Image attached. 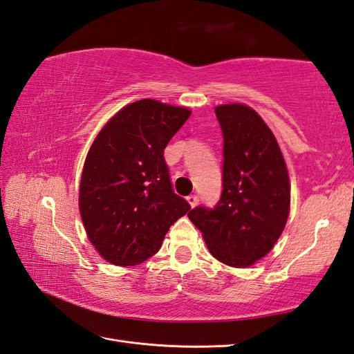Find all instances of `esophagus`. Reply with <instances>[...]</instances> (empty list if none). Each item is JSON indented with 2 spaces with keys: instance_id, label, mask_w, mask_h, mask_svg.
Masks as SVG:
<instances>
[{
  "instance_id": "1",
  "label": "esophagus",
  "mask_w": 354,
  "mask_h": 354,
  "mask_svg": "<svg viewBox=\"0 0 354 354\" xmlns=\"http://www.w3.org/2000/svg\"><path fill=\"white\" fill-rule=\"evenodd\" d=\"M187 202L190 203V207H192V208H194L196 205H197V202H199V197H197L196 194H190V196L187 197Z\"/></svg>"
}]
</instances>
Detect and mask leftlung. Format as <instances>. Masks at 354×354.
Returning a JSON list of instances; mask_svg holds the SVG:
<instances>
[{"mask_svg": "<svg viewBox=\"0 0 354 354\" xmlns=\"http://www.w3.org/2000/svg\"><path fill=\"white\" fill-rule=\"evenodd\" d=\"M223 133V190L214 208L188 212L212 257L243 268L264 258L290 214V178L276 138L253 109L216 106Z\"/></svg>", "mask_w": 354, "mask_h": 354, "instance_id": "left-lung-1", "label": "left lung"}]
</instances>
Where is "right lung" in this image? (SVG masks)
<instances>
[{"mask_svg": "<svg viewBox=\"0 0 354 354\" xmlns=\"http://www.w3.org/2000/svg\"><path fill=\"white\" fill-rule=\"evenodd\" d=\"M192 111L153 100L128 104L105 123L84 162L80 214L90 243L114 266L161 248L190 205L174 192L164 149Z\"/></svg>", "mask_w": 354, "mask_h": 354, "instance_id": "right-lung-1", "label": "right lung"}]
</instances>
